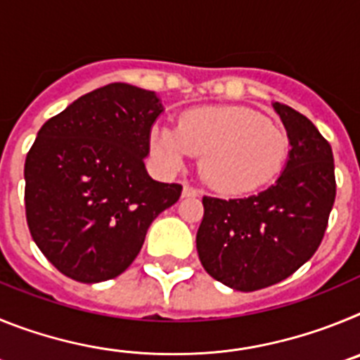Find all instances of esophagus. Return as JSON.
I'll list each match as a JSON object with an SVG mask.
<instances>
[{"mask_svg": "<svg viewBox=\"0 0 360 360\" xmlns=\"http://www.w3.org/2000/svg\"><path fill=\"white\" fill-rule=\"evenodd\" d=\"M202 195V191H198V189H195V187H191V186H184V189H182V196L184 198H195V196H200Z\"/></svg>", "mask_w": 360, "mask_h": 360, "instance_id": "1", "label": "esophagus"}]
</instances>
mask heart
Instances as JSON below:
<instances>
[{"mask_svg":"<svg viewBox=\"0 0 360 360\" xmlns=\"http://www.w3.org/2000/svg\"><path fill=\"white\" fill-rule=\"evenodd\" d=\"M288 135L245 106H205L186 111L176 128L157 124L149 151L165 173L182 169L187 155H200V173L225 195H241L274 180L287 160Z\"/></svg>","mask_w":360,"mask_h":360,"instance_id":"b5f03b06","label":"heart"}]
</instances>
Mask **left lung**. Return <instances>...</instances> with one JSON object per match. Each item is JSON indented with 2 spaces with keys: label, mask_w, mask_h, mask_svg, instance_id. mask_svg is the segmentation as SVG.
Listing matches in <instances>:
<instances>
[{
  "label": "left lung",
  "mask_w": 360,
  "mask_h": 360,
  "mask_svg": "<svg viewBox=\"0 0 360 360\" xmlns=\"http://www.w3.org/2000/svg\"><path fill=\"white\" fill-rule=\"evenodd\" d=\"M290 151L274 186L249 198L203 196L196 250L203 269L232 290L287 279L316 254L335 202L332 148L304 115L272 104Z\"/></svg>",
  "instance_id": "left-lung-1"
}]
</instances>
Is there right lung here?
Instances as JSON below:
<instances>
[{
	"label": "right lung",
	"mask_w": 360,
	"mask_h": 360,
	"mask_svg": "<svg viewBox=\"0 0 360 360\" xmlns=\"http://www.w3.org/2000/svg\"><path fill=\"white\" fill-rule=\"evenodd\" d=\"M162 113L155 91L113 82L73 101L37 133L25 162L28 229L68 278L101 283L122 274L153 219L182 195V186L153 180L144 165Z\"/></svg>",
	"instance_id": "add662e5"
}]
</instances>
